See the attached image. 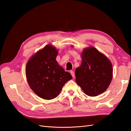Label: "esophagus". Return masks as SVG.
I'll list each match as a JSON object with an SVG mask.
<instances>
[{"instance_id": "1", "label": "esophagus", "mask_w": 131, "mask_h": 131, "mask_svg": "<svg viewBox=\"0 0 131 131\" xmlns=\"http://www.w3.org/2000/svg\"><path fill=\"white\" fill-rule=\"evenodd\" d=\"M70 73L71 74V75H72V76L73 77V78H75V74H74V73L73 70H70Z\"/></svg>"}]
</instances>
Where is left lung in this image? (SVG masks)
<instances>
[{
  "mask_svg": "<svg viewBox=\"0 0 131 131\" xmlns=\"http://www.w3.org/2000/svg\"><path fill=\"white\" fill-rule=\"evenodd\" d=\"M78 85L90 96H96L108 89L113 77L112 65L109 59L96 48L84 50L81 66L75 70Z\"/></svg>",
  "mask_w": 131,
  "mask_h": 131,
  "instance_id": "left-lung-1",
  "label": "left lung"
}]
</instances>
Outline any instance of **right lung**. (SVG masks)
<instances>
[{
	"label": "right lung",
	"mask_w": 131,
	"mask_h": 131,
	"mask_svg": "<svg viewBox=\"0 0 131 131\" xmlns=\"http://www.w3.org/2000/svg\"><path fill=\"white\" fill-rule=\"evenodd\" d=\"M58 51L51 45L39 51L28 62L26 74L30 88L38 96L52 100L56 98L71 74L59 66L56 60Z\"/></svg>",
	"instance_id": "1"
}]
</instances>
